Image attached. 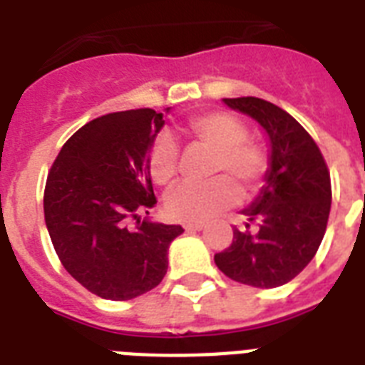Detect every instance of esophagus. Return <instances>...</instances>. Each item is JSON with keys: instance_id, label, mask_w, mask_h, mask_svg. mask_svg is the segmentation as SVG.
I'll list each match as a JSON object with an SVG mask.
<instances>
[{"instance_id": "1", "label": "esophagus", "mask_w": 365, "mask_h": 365, "mask_svg": "<svg viewBox=\"0 0 365 365\" xmlns=\"http://www.w3.org/2000/svg\"><path fill=\"white\" fill-rule=\"evenodd\" d=\"M183 229H185V231H202V229H205V223L202 222L185 223V225H183Z\"/></svg>"}]
</instances>
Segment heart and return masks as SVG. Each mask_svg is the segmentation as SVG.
Returning <instances> with one entry per match:
<instances>
[{
	"label": "heart",
	"instance_id": "1",
	"mask_svg": "<svg viewBox=\"0 0 365 365\" xmlns=\"http://www.w3.org/2000/svg\"><path fill=\"white\" fill-rule=\"evenodd\" d=\"M189 136L216 151L214 172H227L246 193L261 187L265 180L267 157L263 149L248 142V132L239 119L214 111L193 117L185 125ZM148 170L155 182L166 185L178 172V143L172 134L160 132L149 145ZM233 179V180H234ZM227 176L206 183H180L166 195V214L176 222H206L239 202L240 189Z\"/></svg>",
	"mask_w": 365,
	"mask_h": 365
}]
</instances>
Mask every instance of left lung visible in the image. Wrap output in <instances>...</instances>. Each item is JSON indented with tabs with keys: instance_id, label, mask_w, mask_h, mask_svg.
I'll use <instances>...</instances> for the list:
<instances>
[{
	"instance_id": "1",
	"label": "left lung",
	"mask_w": 365,
	"mask_h": 365,
	"mask_svg": "<svg viewBox=\"0 0 365 365\" xmlns=\"http://www.w3.org/2000/svg\"><path fill=\"white\" fill-rule=\"evenodd\" d=\"M231 110L252 117L269 138L265 185L240 214L246 229L214 255L217 269L235 282L277 288L289 282L317 254L328 225L331 183L320 149L294 117L267 100L223 98ZM257 222L254 234L249 223Z\"/></svg>"
}]
</instances>
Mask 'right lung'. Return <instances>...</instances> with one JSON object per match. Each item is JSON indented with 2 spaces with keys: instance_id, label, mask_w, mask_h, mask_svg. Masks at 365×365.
Instances as JSON below:
<instances>
[{
  "instance_id": "1",
  "label": "right lung",
  "mask_w": 365,
  "mask_h": 365,
  "mask_svg": "<svg viewBox=\"0 0 365 365\" xmlns=\"http://www.w3.org/2000/svg\"><path fill=\"white\" fill-rule=\"evenodd\" d=\"M163 125L149 108L98 117L64 143L48 172V237L66 271L104 299L128 301L159 286L170 242L183 233L140 217L157 205L148 151Z\"/></svg>"
}]
</instances>
